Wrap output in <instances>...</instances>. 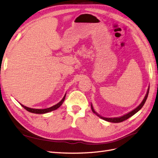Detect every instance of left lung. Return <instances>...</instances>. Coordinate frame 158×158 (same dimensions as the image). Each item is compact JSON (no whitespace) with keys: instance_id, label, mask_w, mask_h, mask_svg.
Returning a JSON list of instances; mask_svg holds the SVG:
<instances>
[{"instance_id":"1","label":"left lung","mask_w":158,"mask_h":158,"mask_svg":"<svg viewBox=\"0 0 158 158\" xmlns=\"http://www.w3.org/2000/svg\"><path fill=\"white\" fill-rule=\"evenodd\" d=\"M149 91V88L148 89V91H147V94H145L144 99H143V100L142 101V102L141 103V104H140L137 107H136L135 109H134V110H133L132 111L128 112V114L122 115V116H120V117H118V118H105V117L101 116L100 115L98 114L97 112L94 110L92 104H91V110H92V111H93L94 114H95L97 115V116H99V118H101V119H103V120H104L110 122H113V123H119V122H123L126 120H127V119H128L129 118H131V116H132V115L135 114L136 112H138L140 110H141V109L143 107V106H144V104L145 103L147 99H148Z\"/></svg>"}]
</instances>
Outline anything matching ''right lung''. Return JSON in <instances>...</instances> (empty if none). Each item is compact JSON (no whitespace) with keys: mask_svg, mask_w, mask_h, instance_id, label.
Masks as SVG:
<instances>
[{"mask_svg":"<svg viewBox=\"0 0 158 158\" xmlns=\"http://www.w3.org/2000/svg\"><path fill=\"white\" fill-rule=\"evenodd\" d=\"M65 95H66V94L64 95V97L62 99V100L61 101H59L58 103L55 105V106H52L51 107H48V108H47V109H33V108H30V107H27L24 106H23V105H22V104H21V105H22V106L24 109H26L27 111H28L29 112H31V113L38 114H46V113H48V112H50V111H54L55 110H57V109H58L59 107H60L61 105H62V103H64V101L65 100Z\"/></svg>","mask_w":158,"mask_h":158,"instance_id":"right-lung-1","label":"right lung"}]
</instances>
